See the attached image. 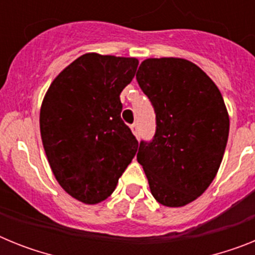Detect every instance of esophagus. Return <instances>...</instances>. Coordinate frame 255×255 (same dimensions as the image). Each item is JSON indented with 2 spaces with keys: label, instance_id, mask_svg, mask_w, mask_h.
Returning a JSON list of instances; mask_svg holds the SVG:
<instances>
[{
  "label": "esophagus",
  "instance_id": "obj_1",
  "mask_svg": "<svg viewBox=\"0 0 255 255\" xmlns=\"http://www.w3.org/2000/svg\"><path fill=\"white\" fill-rule=\"evenodd\" d=\"M130 129H131L132 134H134L135 136H136V138H139V128H138V124H136V123L132 124V125L130 126Z\"/></svg>",
  "mask_w": 255,
  "mask_h": 255
}]
</instances>
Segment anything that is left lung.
<instances>
[{"label":"left lung","instance_id":"obj_1","mask_svg":"<svg viewBox=\"0 0 255 255\" xmlns=\"http://www.w3.org/2000/svg\"><path fill=\"white\" fill-rule=\"evenodd\" d=\"M136 80L157 124L152 141H140L136 158L158 203L186 206L207 190L222 162L230 129L222 94L184 58H147Z\"/></svg>","mask_w":255,"mask_h":255}]
</instances>
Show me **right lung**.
Returning <instances> with one entry per match:
<instances>
[{
	"mask_svg": "<svg viewBox=\"0 0 255 255\" xmlns=\"http://www.w3.org/2000/svg\"><path fill=\"white\" fill-rule=\"evenodd\" d=\"M134 57L85 53L49 85L39 115L47 159L61 188L85 204L114 193L138 150L121 120L120 93L132 80Z\"/></svg>",
	"mask_w": 255,
	"mask_h": 255,
	"instance_id": "obj_1",
	"label": "right lung"
}]
</instances>
